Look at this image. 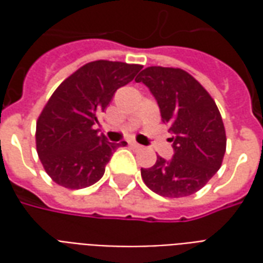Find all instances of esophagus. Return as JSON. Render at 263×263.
I'll use <instances>...</instances> for the list:
<instances>
[{"mask_svg": "<svg viewBox=\"0 0 263 263\" xmlns=\"http://www.w3.org/2000/svg\"><path fill=\"white\" fill-rule=\"evenodd\" d=\"M131 146H132V148H135V149H142V146H141V145H139V143H137V142H131Z\"/></svg>", "mask_w": 263, "mask_h": 263, "instance_id": "obj_1", "label": "esophagus"}]
</instances>
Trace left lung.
Segmentation results:
<instances>
[{
    "mask_svg": "<svg viewBox=\"0 0 263 263\" xmlns=\"http://www.w3.org/2000/svg\"><path fill=\"white\" fill-rule=\"evenodd\" d=\"M159 105L162 121L169 124L172 159L158 156L156 163L141 169L143 182L163 197L196 193L221 167L227 138L214 100L193 76L182 69L151 66L137 79Z\"/></svg>",
    "mask_w": 263,
    "mask_h": 263,
    "instance_id": "obj_1",
    "label": "left lung"
}]
</instances>
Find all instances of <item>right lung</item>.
Segmentation results:
<instances>
[{
	"label": "right lung",
	"instance_id": "obj_1",
	"mask_svg": "<svg viewBox=\"0 0 263 263\" xmlns=\"http://www.w3.org/2000/svg\"><path fill=\"white\" fill-rule=\"evenodd\" d=\"M141 69V65L96 60L54 90L36 122L37 155L53 182L74 190L103 177L112 154L126 142H108L94 125L115 91Z\"/></svg>",
	"mask_w": 263,
	"mask_h": 263
}]
</instances>
